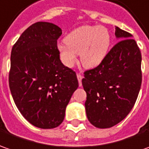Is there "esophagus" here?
Returning <instances> with one entry per match:
<instances>
[{
	"label": "esophagus",
	"instance_id": "1",
	"mask_svg": "<svg viewBox=\"0 0 149 149\" xmlns=\"http://www.w3.org/2000/svg\"><path fill=\"white\" fill-rule=\"evenodd\" d=\"M77 80H78V81H79V85L80 86H81V79H82V75H81L80 73H77Z\"/></svg>",
	"mask_w": 149,
	"mask_h": 149
}]
</instances>
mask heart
Segmentation results:
<instances>
[{
  "label": "heart",
  "mask_w": 149,
  "mask_h": 149,
  "mask_svg": "<svg viewBox=\"0 0 149 149\" xmlns=\"http://www.w3.org/2000/svg\"><path fill=\"white\" fill-rule=\"evenodd\" d=\"M65 44L58 45L61 61L67 67H73L80 54L81 63L86 68H94L105 60L110 49L111 38L103 26L86 25L70 32Z\"/></svg>",
  "instance_id": "heart-1"
}]
</instances>
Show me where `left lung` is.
<instances>
[{
  "mask_svg": "<svg viewBox=\"0 0 149 149\" xmlns=\"http://www.w3.org/2000/svg\"><path fill=\"white\" fill-rule=\"evenodd\" d=\"M121 39L99 66L84 72L82 86L87 119L91 125L106 129L129 115L135 104L142 83L141 52L132 34L116 28Z\"/></svg>",
  "mask_w": 149,
  "mask_h": 149,
  "instance_id": "8db88e82",
  "label": "left lung"
}]
</instances>
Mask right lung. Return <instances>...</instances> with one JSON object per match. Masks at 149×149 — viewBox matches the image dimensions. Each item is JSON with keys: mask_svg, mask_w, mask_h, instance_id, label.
<instances>
[{"mask_svg": "<svg viewBox=\"0 0 149 149\" xmlns=\"http://www.w3.org/2000/svg\"><path fill=\"white\" fill-rule=\"evenodd\" d=\"M61 34L56 24L34 23L22 33L10 54L9 86L14 101L21 115L41 129L62 124L66 107L78 87L76 72L59 58Z\"/></svg>", "mask_w": 149, "mask_h": 149, "instance_id": "add662e5", "label": "right lung"}]
</instances>
